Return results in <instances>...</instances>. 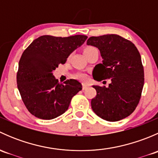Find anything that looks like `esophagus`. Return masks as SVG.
Segmentation results:
<instances>
[{"mask_svg": "<svg viewBox=\"0 0 158 158\" xmlns=\"http://www.w3.org/2000/svg\"><path fill=\"white\" fill-rule=\"evenodd\" d=\"M87 87H88V84L83 82V83H82V89H85Z\"/></svg>", "mask_w": 158, "mask_h": 158, "instance_id": "1", "label": "esophagus"}]
</instances>
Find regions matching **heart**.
Returning <instances> with one entry per match:
<instances>
[{
  "label": "heart",
  "mask_w": 158,
  "mask_h": 158,
  "mask_svg": "<svg viewBox=\"0 0 158 158\" xmlns=\"http://www.w3.org/2000/svg\"><path fill=\"white\" fill-rule=\"evenodd\" d=\"M90 48H93V47H87V48H85V49H90ZM76 78H77L78 79H80V80L84 81V80H86L87 76L85 74V73H79V74L76 75Z\"/></svg>",
  "instance_id": "obj_1"
}]
</instances>
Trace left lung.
Segmentation results:
<instances>
[{"mask_svg": "<svg viewBox=\"0 0 158 158\" xmlns=\"http://www.w3.org/2000/svg\"><path fill=\"white\" fill-rule=\"evenodd\" d=\"M87 45L97 47L103 59L102 63L94 68V79H111L108 87L92 86L97 92L91 101L92 110L109 122L125 118L138 106L144 86V67L138 49L116 34L91 36Z\"/></svg>", "mask_w": 158, "mask_h": 158, "instance_id": "left-lung-1", "label": "left lung"}]
</instances>
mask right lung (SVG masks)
Listing matches in <instances>:
<instances>
[{
	"label": "right lung",
	"mask_w": 158,
	"mask_h": 158,
	"mask_svg": "<svg viewBox=\"0 0 158 158\" xmlns=\"http://www.w3.org/2000/svg\"><path fill=\"white\" fill-rule=\"evenodd\" d=\"M87 39L85 35L68 37L44 35L34 40L22 54L17 73V88L28 111L35 117L50 120L69 108L80 82L68 79L61 84L52 72Z\"/></svg>",
	"instance_id": "1"
}]
</instances>
